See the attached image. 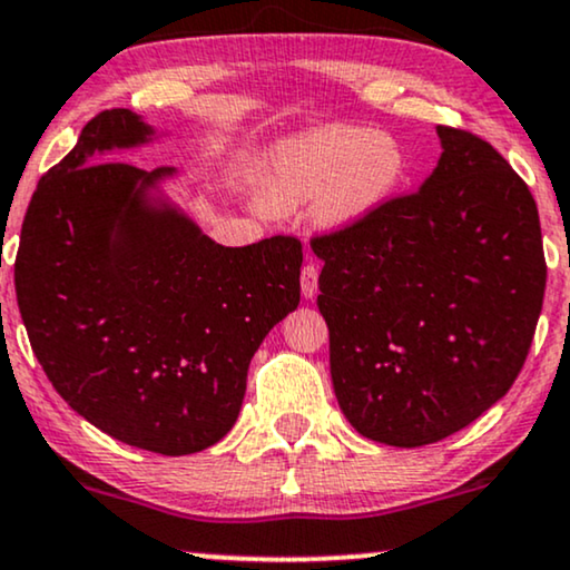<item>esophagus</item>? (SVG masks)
Masks as SVG:
<instances>
[{
  "label": "esophagus",
  "instance_id": "obj_1",
  "mask_svg": "<svg viewBox=\"0 0 570 570\" xmlns=\"http://www.w3.org/2000/svg\"><path fill=\"white\" fill-rule=\"evenodd\" d=\"M301 293H303V298H316V293H318V264L316 262L303 264Z\"/></svg>",
  "mask_w": 570,
  "mask_h": 570
}]
</instances>
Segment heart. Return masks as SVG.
Wrapping results in <instances>:
<instances>
[{
    "instance_id": "b5f03b06",
    "label": "heart",
    "mask_w": 570,
    "mask_h": 570,
    "mask_svg": "<svg viewBox=\"0 0 570 570\" xmlns=\"http://www.w3.org/2000/svg\"><path fill=\"white\" fill-rule=\"evenodd\" d=\"M407 158L384 131L324 127L287 139L262 168V202L272 213L316 199L324 225L363 220L400 186Z\"/></svg>"
}]
</instances>
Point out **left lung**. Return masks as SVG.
I'll return each mask as SVG.
<instances>
[{
    "instance_id": "8db88e82",
    "label": "left lung",
    "mask_w": 570,
    "mask_h": 570,
    "mask_svg": "<svg viewBox=\"0 0 570 570\" xmlns=\"http://www.w3.org/2000/svg\"><path fill=\"white\" fill-rule=\"evenodd\" d=\"M439 137L417 191L311 238L334 394L389 446L446 439L509 392L548 283L524 178L472 131L441 124Z\"/></svg>"
}]
</instances>
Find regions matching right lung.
<instances>
[{"label":"right lung","mask_w":570,"mask_h":570,"mask_svg":"<svg viewBox=\"0 0 570 570\" xmlns=\"http://www.w3.org/2000/svg\"><path fill=\"white\" fill-rule=\"evenodd\" d=\"M100 111L38 181L14 256L30 347L69 407L111 439L163 456L213 446L236 423L248 363L298 308L303 246H220L142 186L170 174L100 160L150 135Z\"/></svg>","instance_id":"right-lung-1"}]
</instances>
